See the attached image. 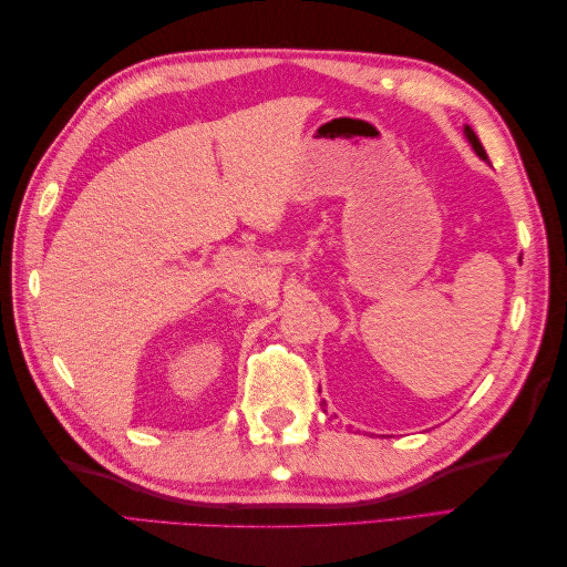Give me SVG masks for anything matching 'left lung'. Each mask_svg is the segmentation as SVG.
<instances>
[{
    "label": "left lung",
    "mask_w": 567,
    "mask_h": 567,
    "mask_svg": "<svg viewBox=\"0 0 567 567\" xmlns=\"http://www.w3.org/2000/svg\"><path fill=\"white\" fill-rule=\"evenodd\" d=\"M463 134H466V140H468V144L473 146V151L477 153V156L483 158V161H489V158H487V153H485V148H483V144H480V140H477V134H475L468 125L463 127Z\"/></svg>",
    "instance_id": "1"
}]
</instances>
